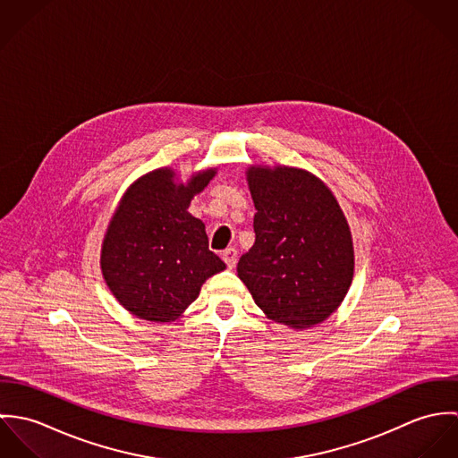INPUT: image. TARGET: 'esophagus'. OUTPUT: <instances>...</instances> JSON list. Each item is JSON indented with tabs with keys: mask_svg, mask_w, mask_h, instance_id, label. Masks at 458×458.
Listing matches in <instances>:
<instances>
[{
	"mask_svg": "<svg viewBox=\"0 0 458 458\" xmlns=\"http://www.w3.org/2000/svg\"><path fill=\"white\" fill-rule=\"evenodd\" d=\"M222 258H224V261L227 264V267L233 269L236 266V261H238V250L236 249H225Z\"/></svg>",
	"mask_w": 458,
	"mask_h": 458,
	"instance_id": "1",
	"label": "esophagus"
}]
</instances>
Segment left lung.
Wrapping results in <instances>:
<instances>
[{
	"instance_id": "8db88e82",
	"label": "left lung",
	"mask_w": 458,
	"mask_h": 458,
	"mask_svg": "<svg viewBox=\"0 0 458 458\" xmlns=\"http://www.w3.org/2000/svg\"><path fill=\"white\" fill-rule=\"evenodd\" d=\"M254 247L238 276L264 314L291 327L331 316L352 280L354 252L345 216L327 185L293 167H250Z\"/></svg>"
}]
</instances>
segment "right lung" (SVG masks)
Here are the masks:
<instances>
[{"label": "right lung", "mask_w": 458, "mask_h": 458, "mask_svg": "<svg viewBox=\"0 0 458 458\" xmlns=\"http://www.w3.org/2000/svg\"><path fill=\"white\" fill-rule=\"evenodd\" d=\"M171 169L135 182L116 209L102 247V273L133 316L165 323L176 319L199 296L211 275L225 269L209 250L204 224L187 209L215 171L174 185Z\"/></svg>", "instance_id": "obj_1"}]
</instances>
